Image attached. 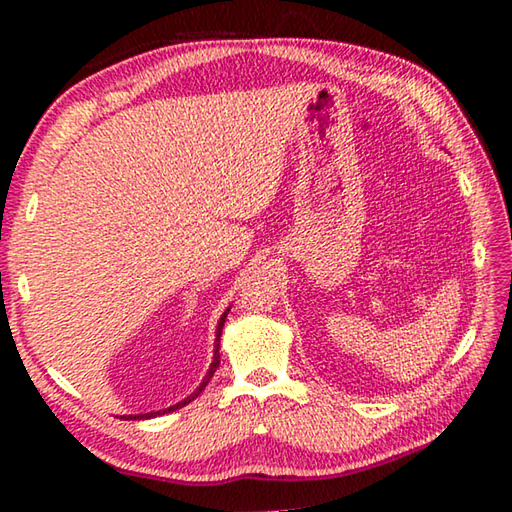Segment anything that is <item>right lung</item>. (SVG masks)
Segmentation results:
<instances>
[{
  "instance_id": "add662e5",
  "label": "right lung",
  "mask_w": 512,
  "mask_h": 512,
  "mask_svg": "<svg viewBox=\"0 0 512 512\" xmlns=\"http://www.w3.org/2000/svg\"><path fill=\"white\" fill-rule=\"evenodd\" d=\"M228 311L230 309H225L223 311V316L219 318V325H216V341H214V359H212V363H210V370H207V375H205V379L201 381V386L196 388V391L189 395V397H185L183 402H178V404H173V406H169V409H162V411H151V413H137V415H124V418L121 420H149V418H155V415H164V413H171V411H176V409H183L185 404H189L192 400H196L198 395L203 393V388L210 384V379L214 377V372H216V368H219V361H221V354H219V345H221V332H223V323H225V318H228Z\"/></svg>"
}]
</instances>
